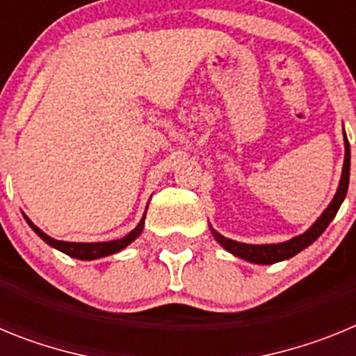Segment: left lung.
Returning <instances> with one entry per match:
<instances>
[{
    "label": "left lung",
    "instance_id": "8db88e82",
    "mask_svg": "<svg viewBox=\"0 0 356 356\" xmlns=\"http://www.w3.org/2000/svg\"><path fill=\"white\" fill-rule=\"evenodd\" d=\"M344 135V165H342V175L341 181H339L337 193L333 196L332 203L326 207V210L317 217V221L314 222L310 228L301 235H296V237L289 238L285 242H278V244H246V242H237L232 241V238L225 237L219 232L212 228L210 225V232H212L213 238H216L222 248H225L228 253L235 254L238 259L246 260L251 264H260V266H267V264H276L282 262V260L292 259L294 254H298L300 251H303L305 248H308L314 241L319 238V235L328 228L330 222L333 221V217L337 216L339 209H341L342 201H344L346 194H348V185H350V163H351V151H350V143H348V137H346V131L342 130Z\"/></svg>",
    "mask_w": 356,
    "mask_h": 356
}]
</instances>
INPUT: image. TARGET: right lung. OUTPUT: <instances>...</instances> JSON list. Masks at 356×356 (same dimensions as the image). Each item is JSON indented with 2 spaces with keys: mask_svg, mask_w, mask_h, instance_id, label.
I'll return each instance as SVG.
<instances>
[{
  "mask_svg": "<svg viewBox=\"0 0 356 356\" xmlns=\"http://www.w3.org/2000/svg\"><path fill=\"white\" fill-rule=\"evenodd\" d=\"M23 216H24V213H23ZM24 219H26L28 226H30V228L33 229V232H35V234L39 235V237L42 238L44 242H46V244H49V246L55 248V250H58V251H62V253L69 254V257H72V259L96 260V259H103V257H108V254L119 253L121 250H124L127 246H130L131 242H134L135 238L143 234L146 212H144V216H143V219L139 221V225L135 226L130 234L124 235L122 238H118V241H106V242H65V241H56V238H53V237H49V235L44 234L40 228H37V226L33 225V222H31L26 216H24Z\"/></svg>",
  "mask_w": 356,
  "mask_h": 356,
  "instance_id": "1",
  "label": "right lung"
}]
</instances>
